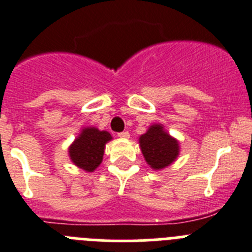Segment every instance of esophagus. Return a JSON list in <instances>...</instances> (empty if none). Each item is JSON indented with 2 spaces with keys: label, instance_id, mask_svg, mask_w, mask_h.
Listing matches in <instances>:
<instances>
[{
  "label": "esophagus",
  "instance_id": "34e87169",
  "mask_svg": "<svg viewBox=\"0 0 252 252\" xmlns=\"http://www.w3.org/2000/svg\"><path fill=\"white\" fill-rule=\"evenodd\" d=\"M118 137H119V138H129V133L128 132H120V133H118Z\"/></svg>",
  "mask_w": 252,
  "mask_h": 252
}]
</instances>
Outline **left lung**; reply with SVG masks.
I'll return each mask as SVG.
<instances>
[{"label":"left lung","instance_id":"obj_1","mask_svg":"<svg viewBox=\"0 0 252 252\" xmlns=\"http://www.w3.org/2000/svg\"><path fill=\"white\" fill-rule=\"evenodd\" d=\"M142 153L148 165L161 170L171 165L179 155L178 141L163 130L162 126L155 124L139 138Z\"/></svg>","mask_w":252,"mask_h":252}]
</instances>
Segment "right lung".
<instances>
[{
	"label": "right lung",
	"mask_w": 252,
	"mask_h": 252,
	"mask_svg": "<svg viewBox=\"0 0 252 252\" xmlns=\"http://www.w3.org/2000/svg\"><path fill=\"white\" fill-rule=\"evenodd\" d=\"M110 139V133L105 130L85 128L69 147L72 162L85 171H94L101 163L105 143Z\"/></svg>",
	"instance_id": "obj_1"
}]
</instances>
